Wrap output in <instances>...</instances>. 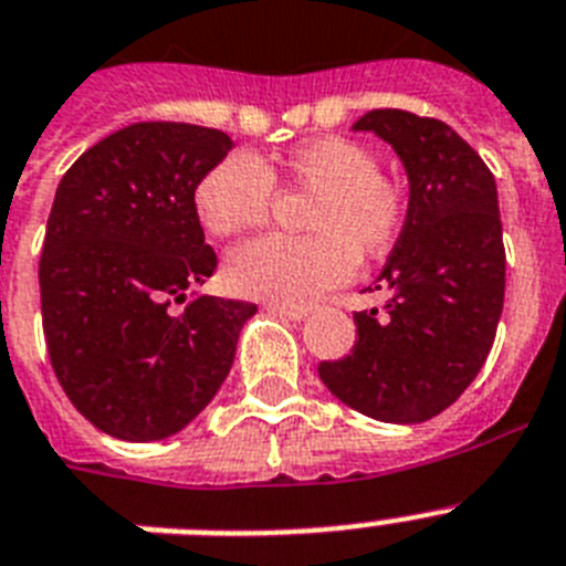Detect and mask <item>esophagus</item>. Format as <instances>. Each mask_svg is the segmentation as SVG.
Wrapping results in <instances>:
<instances>
[{
  "instance_id": "obj_1",
  "label": "esophagus",
  "mask_w": 566,
  "mask_h": 566,
  "mask_svg": "<svg viewBox=\"0 0 566 566\" xmlns=\"http://www.w3.org/2000/svg\"><path fill=\"white\" fill-rule=\"evenodd\" d=\"M265 312H269V315L283 317V321H294V323H301V321H306V317H308V308H303V306H277V303H269V306H265Z\"/></svg>"
}]
</instances>
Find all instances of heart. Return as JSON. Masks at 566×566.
Listing matches in <instances>:
<instances>
[{"mask_svg": "<svg viewBox=\"0 0 566 566\" xmlns=\"http://www.w3.org/2000/svg\"><path fill=\"white\" fill-rule=\"evenodd\" d=\"M280 174L317 195L306 229L315 237H254L226 258V286L240 297L306 306L355 274L357 251L384 254L403 226V197L380 177L378 157L346 137L297 145ZM272 168L245 154L220 159L195 188V211L214 237L254 229L269 214Z\"/></svg>", "mask_w": 566, "mask_h": 566, "instance_id": "obj_1", "label": "heart"}]
</instances>
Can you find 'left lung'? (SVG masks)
<instances>
[{
	"instance_id": "left-lung-1",
	"label": "left lung",
	"mask_w": 566,
	"mask_h": 566,
	"mask_svg": "<svg viewBox=\"0 0 566 566\" xmlns=\"http://www.w3.org/2000/svg\"><path fill=\"white\" fill-rule=\"evenodd\" d=\"M352 132L392 145L409 180L407 220L375 289L384 312H355L357 340L317 375L337 400L384 423H423L484 366L504 308L499 188L447 123L369 111Z\"/></svg>"
}]
</instances>
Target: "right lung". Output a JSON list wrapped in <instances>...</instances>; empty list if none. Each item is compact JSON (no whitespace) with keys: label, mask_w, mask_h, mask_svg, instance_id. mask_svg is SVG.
<instances>
[{"label":"right lung","mask_w":566,"mask_h":566,"mask_svg":"<svg viewBox=\"0 0 566 566\" xmlns=\"http://www.w3.org/2000/svg\"><path fill=\"white\" fill-rule=\"evenodd\" d=\"M234 148L188 123H134L62 177L40 260L42 326L62 389L119 441H163L209 407L258 306L188 289L217 254L195 188ZM174 302H186L174 313Z\"/></svg>","instance_id":"obj_1"}]
</instances>
